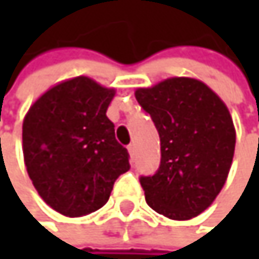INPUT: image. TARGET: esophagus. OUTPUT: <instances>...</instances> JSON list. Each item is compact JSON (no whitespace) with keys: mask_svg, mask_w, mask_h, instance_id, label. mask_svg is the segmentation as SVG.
<instances>
[{"mask_svg":"<svg viewBox=\"0 0 259 259\" xmlns=\"http://www.w3.org/2000/svg\"><path fill=\"white\" fill-rule=\"evenodd\" d=\"M127 151H128V154H131V158L134 160L135 158V144H128L127 146Z\"/></svg>","mask_w":259,"mask_h":259,"instance_id":"1","label":"esophagus"}]
</instances>
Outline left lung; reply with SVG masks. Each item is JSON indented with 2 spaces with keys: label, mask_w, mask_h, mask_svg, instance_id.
<instances>
[{
  "label": "left lung",
  "mask_w": 259,
  "mask_h": 259,
  "mask_svg": "<svg viewBox=\"0 0 259 259\" xmlns=\"http://www.w3.org/2000/svg\"><path fill=\"white\" fill-rule=\"evenodd\" d=\"M135 98L160 135V166L140 177L147 205L174 221L200 214L232 166L236 135L228 108L205 83L188 77L138 88Z\"/></svg>",
  "instance_id": "left-lung-1"
}]
</instances>
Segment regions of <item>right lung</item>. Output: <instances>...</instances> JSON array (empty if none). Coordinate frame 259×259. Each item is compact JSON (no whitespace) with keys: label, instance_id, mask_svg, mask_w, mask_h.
Listing matches in <instances>:
<instances>
[{"label":"right lung","instance_id":"add662e5","mask_svg":"<svg viewBox=\"0 0 259 259\" xmlns=\"http://www.w3.org/2000/svg\"><path fill=\"white\" fill-rule=\"evenodd\" d=\"M113 96L115 90L80 76L48 90L24 118L27 174L41 199L65 216L99 210L131 167L107 118Z\"/></svg>","mask_w":259,"mask_h":259}]
</instances>
